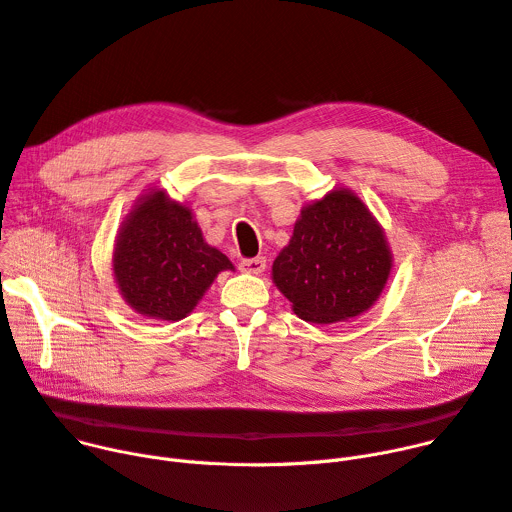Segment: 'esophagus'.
Returning <instances> with one entry per match:
<instances>
[{"mask_svg":"<svg viewBox=\"0 0 512 512\" xmlns=\"http://www.w3.org/2000/svg\"><path fill=\"white\" fill-rule=\"evenodd\" d=\"M241 269L247 271V274H261L265 271V257H253V259H243Z\"/></svg>","mask_w":512,"mask_h":512,"instance_id":"esophagus-1","label":"esophagus"}]
</instances>
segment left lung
Here are the masks:
<instances>
[{"instance_id":"obj_1","label":"left lung","mask_w":512,"mask_h":512,"mask_svg":"<svg viewBox=\"0 0 512 512\" xmlns=\"http://www.w3.org/2000/svg\"><path fill=\"white\" fill-rule=\"evenodd\" d=\"M391 267L381 224L356 193L342 187L300 210L271 278L300 319L329 325L368 311Z\"/></svg>"}]
</instances>
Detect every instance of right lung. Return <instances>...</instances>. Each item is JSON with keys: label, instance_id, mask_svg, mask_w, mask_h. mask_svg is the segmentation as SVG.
<instances>
[{"label": "right lung", "instance_id": "obj_1", "mask_svg": "<svg viewBox=\"0 0 512 512\" xmlns=\"http://www.w3.org/2000/svg\"><path fill=\"white\" fill-rule=\"evenodd\" d=\"M230 259L203 241L193 212L162 189L135 203L113 251V274L135 313L160 321L185 319Z\"/></svg>", "mask_w": 512, "mask_h": 512}]
</instances>
